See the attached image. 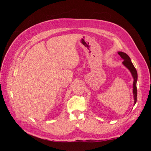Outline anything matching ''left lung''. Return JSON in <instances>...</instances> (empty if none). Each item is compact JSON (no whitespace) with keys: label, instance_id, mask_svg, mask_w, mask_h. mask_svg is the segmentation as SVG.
<instances>
[{"label":"left lung","instance_id":"obj_1","mask_svg":"<svg viewBox=\"0 0 151 151\" xmlns=\"http://www.w3.org/2000/svg\"><path fill=\"white\" fill-rule=\"evenodd\" d=\"M118 55L123 59V62H122L123 64L127 68H129V70L132 73V75L134 77V84H133V92H134V105L137 102V70L135 69V67L134 66L133 63H132L130 58L129 56L127 54L125 53H123L122 52H118Z\"/></svg>","mask_w":151,"mask_h":151}]
</instances>
